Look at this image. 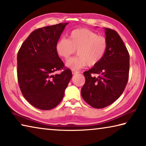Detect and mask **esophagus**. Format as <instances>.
<instances>
[{
	"mask_svg": "<svg viewBox=\"0 0 146 146\" xmlns=\"http://www.w3.org/2000/svg\"><path fill=\"white\" fill-rule=\"evenodd\" d=\"M79 72L77 71H74V70H72V74L73 75H75V74H77Z\"/></svg>",
	"mask_w": 146,
	"mask_h": 146,
	"instance_id": "obj_1",
	"label": "esophagus"
}]
</instances>
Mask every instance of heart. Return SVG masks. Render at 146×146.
<instances>
[{"label":"heart","instance_id":"b5f03b06","mask_svg":"<svg viewBox=\"0 0 146 146\" xmlns=\"http://www.w3.org/2000/svg\"><path fill=\"white\" fill-rule=\"evenodd\" d=\"M107 48L108 41L104 36L84 28L72 31L68 39L61 38L55 45L58 55L66 60L77 51L78 56L66 62V67L72 70H78L87 65H97L104 56Z\"/></svg>","mask_w":146,"mask_h":146}]
</instances>
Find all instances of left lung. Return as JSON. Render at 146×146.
<instances>
[{
    "label": "left lung",
    "instance_id": "1",
    "mask_svg": "<svg viewBox=\"0 0 146 146\" xmlns=\"http://www.w3.org/2000/svg\"><path fill=\"white\" fill-rule=\"evenodd\" d=\"M108 41L106 54L100 62L84 75L86 82L81 90L83 99L93 108L100 109L111 104L120 97L129 78V55L117 31L105 28ZM97 74L98 77H93Z\"/></svg>",
    "mask_w": 146,
    "mask_h": 146
}]
</instances>
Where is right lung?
<instances>
[{"mask_svg":"<svg viewBox=\"0 0 146 146\" xmlns=\"http://www.w3.org/2000/svg\"><path fill=\"white\" fill-rule=\"evenodd\" d=\"M68 23L44 27L33 31L17 54V78L24 97L36 108L49 110L62 100L72 77L55 49L56 42ZM64 69L60 74L56 70Z\"/></svg>","mask_w":146,"mask_h":146,"instance_id":"add662e5","label":"right lung"}]
</instances>
